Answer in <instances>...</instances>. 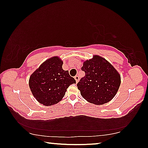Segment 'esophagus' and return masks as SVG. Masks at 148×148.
<instances>
[{"label": "esophagus", "instance_id": "1", "mask_svg": "<svg viewBox=\"0 0 148 148\" xmlns=\"http://www.w3.org/2000/svg\"><path fill=\"white\" fill-rule=\"evenodd\" d=\"M74 79H75V80H76V83H77V82H79V76H74Z\"/></svg>", "mask_w": 148, "mask_h": 148}]
</instances>
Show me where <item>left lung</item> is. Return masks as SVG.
<instances>
[{"label":"left lung","mask_w":148,"mask_h":148,"mask_svg":"<svg viewBox=\"0 0 148 148\" xmlns=\"http://www.w3.org/2000/svg\"><path fill=\"white\" fill-rule=\"evenodd\" d=\"M82 71L86 75L77 86L87 101L102 105L116 96L121 84V76L107 60L95 55L84 62Z\"/></svg>","instance_id":"8db88e82"}]
</instances>
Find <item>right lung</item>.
<instances>
[{
  "label": "right lung",
  "mask_w": 148,
  "mask_h": 148,
  "mask_svg": "<svg viewBox=\"0 0 148 148\" xmlns=\"http://www.w3.org/2000/svg\"><path fill=\"white\" fill-rule=\"evenodd\" d=\"M62 60L57 56L47 59L31 76L29 86L36 101L44 106L56 104L64 96L66 89L76 80L62 68Z\"/></svg>",
  "instance_id": "add662e5"
}]
</instances>
